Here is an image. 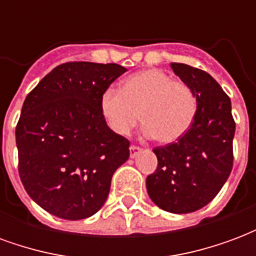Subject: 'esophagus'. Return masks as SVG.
<instances>
[{
    "mask_svg": "<svg viewBox=\"0 0 256 256\" xmlns=\"http://www.w3.org/2000/svg\"><path fill=\"white\" fill-rule=\"evenodd\" d=\"M140 152H141V148L140 146H136V145H132L130 146V158H136V156L138 155Z\"/></svg>",
    "mask_w": 256,
    "mask_h": 256,
    "instance_id": "34e87169",
    "label": "esophagus"
}]
</instances>
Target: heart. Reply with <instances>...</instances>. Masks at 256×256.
Instances as JSON below:
<instances>
[{
  "instance_id": "obj_1",
  "label": "heart",
  "mask_w": 256,
  "mask_h": 256,
  "mask_svg": "<svg viewBox=\"0 0 256 256\" xmlns=\"http://www.w3.org/2000/svg\"><path fill=\"white\" fill-rule=\"evenodd\" d=\"M196 108V97L188 84L172 80L158 68L130 75L120 90L110 88L100 97L101 116L114 133L128 136L141 119L145 136L162 144L174 142L188 132Z\"/></svg>"
}]
</instances>
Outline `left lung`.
<instances>
[{
  "mask_svg": "<svg viewBox=\"0 0 256 256\" xmlns=\"http://www.w3.org/2000/svg\"><path fill=\"white\" fill-rule=\"evenodd\" d=\"M174 74L196 97V115L178 141L154 150L158 168L146 178V192L159 208L188 214L218 194L233 166L236 124L230 98L210 74L172 63Z\"/></svg>",
  "mask_w": 256,
  "mask_h": 256,
  "instance_id": "obj_1",
  "label": "left lung"
}]
</instances>
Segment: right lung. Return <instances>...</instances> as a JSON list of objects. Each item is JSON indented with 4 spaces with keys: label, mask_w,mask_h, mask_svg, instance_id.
Wrapping results in <instances>:
<instances>
[{
    "label": "right lung",
    "mask_w": 256,
    "mask_h": 256,
    "mask_svg": "<svg viewBox=\"0 0 256 256\" xmlns=\"http://www.w3.org/2000/svg\"><path fill=\"white\" fill-rule=\"evenodd\" d=\"M128 71L90 62L53 68L26 97L16 145L26 192L63 220L94 215L104 206L114 172L128 159V140L106 126L104 90Z\"/></svg>",
    "instance_id": "right-lung-1"
}]
</instances>
